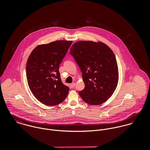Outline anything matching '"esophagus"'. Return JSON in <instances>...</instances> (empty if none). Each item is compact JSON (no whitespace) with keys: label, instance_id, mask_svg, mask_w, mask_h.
Listing matches in <instances>:
<instances>
[{"label":"esophagus","instance_id":"1","mask_svg":"<svg viewBox=\"0 0 150 150\" xmlns=\"http://www.w3.org/2000/svg\"><path fill=\"white\" fill-rule=\"evenodd\" d=\"M76 86V83H73L71 84V85H70L71 87H72V88H73L74 86Z\"/></svg>","mask_w":150,"mask_h":150}]
</instances>
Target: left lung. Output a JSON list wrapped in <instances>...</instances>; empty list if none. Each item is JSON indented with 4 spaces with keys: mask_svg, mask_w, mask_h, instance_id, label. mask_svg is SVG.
I'll return each instance as SVG.
<instances>
[{
    "mask_svg": "<svg viewBox=\"0 0 150 150\" xmlns=\"http://www.w3.org/2000/svg\"><path fill=\"white\" fill-rule=\"evenodd\" d=\"M85 84L79 94L86 103L99 105L110 98L118 82L117 60L111 49L101 42L79 41L70 48Z\"/></svg>",
    "mask_w": 150,
    "mask_h": 150,
    "instance_id": "left-lung-1",
    "label": "left lung"
}]
</instances>
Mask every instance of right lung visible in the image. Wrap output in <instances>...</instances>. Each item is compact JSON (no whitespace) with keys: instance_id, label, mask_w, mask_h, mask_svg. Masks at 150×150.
<instances>
[{"instance_id":"add662e5","label":"right lung","mask_w":150,"mask_h":150,"mask_svg":"<svg viewBox=\"0 0 150 150\" xmlns=\"http://www.w3.org/2000/svg\"><path fill=\"white\" fill-rule=\"evenodd\" d=\"M73 41L57 40L38 45L27 61L28 84L35 97L47 106L62 103L69 93L59 71L62 62Z\"/></svg>"}]
</instances>
